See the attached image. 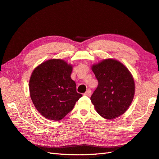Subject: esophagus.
<instances>
[{
  "instance_id": "esophagus-1",
  "label": "esophagus",
  "mask_w": 159,
  "mask_h": 159,
  "mask_svg": "<svg viewBox=\"0 0 159 159\" xmlns=\"http://www.w3.org/2000/svg\"><path fill=\"white\" fill-rule=\"evenodd\" d=\"M84 95H86V96H88V97H90V95H91V90L90 89H88L87 91H86L84 94Z\"/></svg>"
}]
</instances>
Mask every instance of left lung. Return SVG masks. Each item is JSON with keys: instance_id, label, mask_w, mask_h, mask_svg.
<instances>
[{"instance_id": "1", "label": "left lung", "mask_w": 159, "mask_h": 159, "mask_svg": "<svg viewBox=\"0 0 159 159\" xmlns=\"http://www.w3.org/2000/svg\"><path fill=\"white\" fill-rule=\"evenodd\" d=\"M92 70L98 83L90 97L97 112L109 120L124 114L134 94V82L127 68L118 61L105 59Z\"/></svg>"}]
</instances>
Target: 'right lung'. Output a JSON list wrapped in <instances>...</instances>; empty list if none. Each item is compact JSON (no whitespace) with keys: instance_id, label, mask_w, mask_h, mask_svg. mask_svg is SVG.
<instances>
[{"instance_id":"1","label":"right lung","mask_w":159,"mask_h":159,"mask_svg":"<svg viewBox=\"0 0 159 159\" xmlns=\"http://www.w3.org/2000/svg\"><path fill=\"white\" fill-rule=\"evenodd\" d=\"M72 66L61 59L43 62L33 70L29 81L30 98L43 116L60 120L83 96L70 78Z\"/></svg>"}]
</instances>
